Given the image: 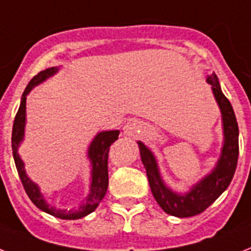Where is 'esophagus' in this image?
<instances>
[{
    "mask_svg": "<svg viewBox=\"0 0 251 251\" xmlns=\"http://www.w3.org/2000/svg\"><path fill=\"white\" fill-rule=\"evenodd\" d=\"M147 126L143 121H139V120H130L125 126H124V132H125L127 136H131V138H136V136L142 135L144 131H146Z\"/></svg>",
    "mask_w": 251,
    "mask_h": 251,
    "instance_id": "obj_1",
    "label": "esophagus"
}]
</instances>
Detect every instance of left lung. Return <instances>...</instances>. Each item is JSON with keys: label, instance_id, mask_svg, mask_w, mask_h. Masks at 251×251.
<instances>
[{"label": "left lung", "instance_id": "8db88e82", "mask_svg": "<svg viewBox=\"0 0 251 251\" xmlns=\"http://www.w3.org/2000/svg\"><path fill=\"white\" fill-rule=\"evenodd\" d=\"M214 95L221 107L225 126V147L215 170L201 180L184 196L176 195L166 188L158 174L157 164L151 151L139 142L142 162L146 168L151 191L165 213L179 218H188L202 213L225 192L236 172L238 160V125L231 103L222 91L215 73L207 76Z\"/></svg>", "mask_w": 251, "mask_h": 251}]
</instances>
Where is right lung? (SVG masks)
<instances>
[{
    "instance_id": "right-lung-1",
    "label": "right lung",
    "mask_w": 251,
    "mask_h": 251,
    "mask_svg": "<svg viewBox=\"0 0 251 251\" xmlns=\"http://www.w3.org/2000/svg\"><path fill=\"white\" fill-rule=\"evenodd\" d=\"M58 71V68H48L40 72L38 75L30 79L29 83L26 85L25 90L22 97L20 101V107L16 112L15 120H14L13 125V136H11V147H13V156L15 161L16 170L20 176L22 184L25 189L26 195L30 199V201L38 207L41 210L46 211L48 214H51L54 217L60 218V219H79V218L86 217L87 214L93 213L100 203L103 197L105 196L108 188V152H109V147L115 143L116 140L119 139L120 131L113 130V131H104L99 132L97 138L93 140L89 151V157L91 158V164H93V180H91V188L90 195L86 199V202L83 203L82 206L78 207V210L75 211H66V210H56L55 207L49 206L48 202L45 201L44 197L41 196L40 189L28 176L25 175L24 170L23 161L20 160L19 154H18V147H19L20 140L23 139L24 135V125H25V99L26 95L32 90V87L42 82L44 79L48 78L49 76L54 75Z\"/></svg>"
}]
</instances>
